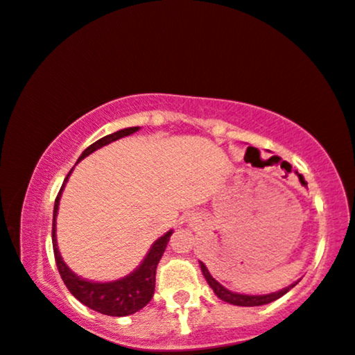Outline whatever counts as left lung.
Instances as JSON below:
<instances>
[{"label":"left lung","mask_w":355,"mask_h":355,"mask_svg":"<svg viewBox=\"0 0 355 355\" xmlns=\"http://www.w3.org/2000/svg\"><path fill=\"white\" fill-rule=\"evenodd\" d=\"M200 266H202V272L205 276V279H207V283L210 284V288L213 289V293L216 294V296L220 297L221 301L225 302H230V304H234V306H263V304H270V302L279 300L281 296H284L286 293L289 291V289L294 288V286L297 284V281L291 286H288V288L281 289V291H276V293H270V294H261V296H250V294H238V293H233L230 291V289H226L225 286H221L218 281L215 279L210 275V271L207 270V266L200 261Z\"/></svg>","instance_id":"left-lung-1"}]
</instances>
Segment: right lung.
Wrapping results in <instances>:
<instances>
[{
    "mask_svg": "<svg viewBox=\"0 0 355 355\" xmlns=\"http://www.w3.org/2000/svg\"><path fill=\"white\" fill-rule=\"evenodd\" d=\"M137 130H139V127H129V129H122L114 132V134L102 137L97 142H94L85 148L78 162L83 160L84 157H87L89 153L96 152L97 148L104 147V145L114 142V140L122 139V137L134 134ZM71 172L67 173V177H69ZM67 177L66 180H64L58 196H55L53 215V250L59 275H61L64 284L67 286V289H69L72 296L83 302L84 306L91 307V309L97 311V313L101 314L114 315V318H122V315L134 314L137 311L142 309L144 306H147L152 300L153 291H155L157 264H159L162 254H164L165 248L168 245V240L173 232L170 230V232H166L164 236H160L159 240L153 243L142 264H140L134 272H130L129 276L117 281H110V283H94V281L83 279V277L74 275V272L67 268V264L62 261L61 253H59L58 250V241H55V216H58L59 200H61V193L64 185H66L67 182Z\"/></svg>",
    "mask_w": 355,
    "mask_h": 355,
    "instance_id": "add662e5",
    "label": "right lung"
}]
</instances>
